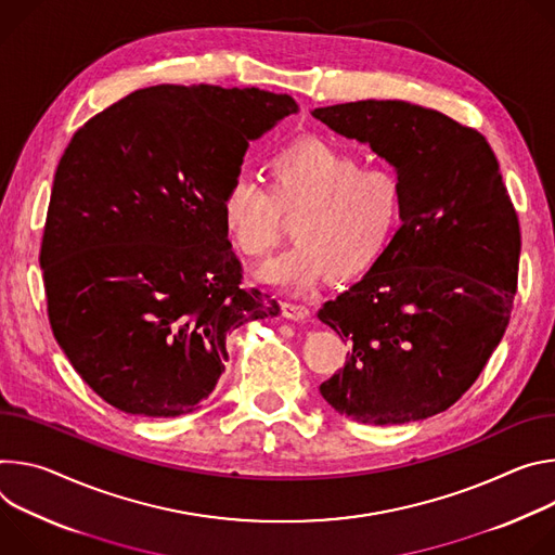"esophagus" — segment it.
<instances>
[{
	"mask_svg": "<svg viewBox=\"0 0 555 555\" xmlns=\"http://www.w3.org/2000/svg\"><path fill=\"white\" fill-rule=\"evenodd\" d=\"M282 315H284L286 320H293V322H304V320L311 318V311H309V306H304V304L284 301V304H282Z\"/></svg>",
	"mask_w": 555,
	"mask_h": 555,
	"instance_id": "esophagus-1",
	"label": "esophagus"
}]
</instances>
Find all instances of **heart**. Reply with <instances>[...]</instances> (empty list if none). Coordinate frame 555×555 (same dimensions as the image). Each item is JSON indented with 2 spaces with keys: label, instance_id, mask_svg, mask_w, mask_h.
<instances>
[{
  "label": "heart",
  "instance_id": "heart-1",
  "mask_svg": "<svg viewBox=\"0 0 555 555\" xmlns=\"http://www.w3.org/2000/svg\"><path fill=\"white\" fill-rule=\"evenodd\" d=\"M267 188L235 176L220 198V220L233 249L260 258L293 218L295 242L271 258L260 278L288 291H309L326 278L352 280L390 251L405 216V184L390 169L324 139L280 147L267 163Z\"/></svg>",
  "mask_w": 555,
  "mask_h": 555
}]
</instances>
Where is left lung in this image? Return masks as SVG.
<instances>
[{
  "label": "left lung",
  "instance_id": "left-lung-1",
  "mask_svg": "<svg viewBox=\"0 0 555 555\" xmlns=\"http://www.w3.org/2000/svg\"><path fill=\"white\" fill-rule=\"evenodd\" d=\"M313 116L371 145L405 184L390 251L318 313L352 344L320 392L359 423L435 416L472 388L512 318L520 224L499 160L478 130L405 101Z\"/></svg>",
  "mask_w": 555,
  "mask_h": 555
}]
</instances>
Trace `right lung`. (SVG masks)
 <instances>
[{"mask_svg": "<svg viewBox=\"0 0 555 555\" xmlns=\"http://www.w3.org/2000/svg\"><path fill=\"white\" fill-rule=\"evenodd\" d=\"M297 112L260 88L152 86L92 116L59 160L41 237L48 320L109 405L180 416L216 388L227 335L280 315L242 288L220 198L251 139Z\"/></svg>", "mask_w": 555, "mask_h": 555, "instance_id": "add662e5", "label": "right lung"}]
</instances>
